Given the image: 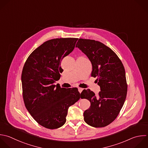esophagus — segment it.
Wrapping results in <instances>:
<instances>
[{
	"instance_id": "obj_1",
	"label": "esophagus",
	"mask_w": 148,
	"mask_h": 148,
	"mask_svg": "<svg viewBox=\"0 0 148 148\" xmlns=\"http://www.w3.org/2000/svg\"><path fill=\"white\" fill-rule=\"evenodd\" d=\"M83 90V89L82 88H80V87L78 88V91H79V92L80 93H81Z\"/></svg>"
}]
</instances>
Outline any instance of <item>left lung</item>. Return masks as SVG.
<instances>
[{
	"label": "left lung",
	"mask_w": 148,
	"mask_h": 148,
	"mask_svg": "<svg viewBox=\"0 0 148 148\" xmlns=\"http://www.w3.org/2000/svg\"><path fill=\"white\" fill-rule=\"evenodd\" d=\"M76 47L91 62V76L97 77L101 91L98 96L90 90H84L81 98L90 101L84 120L94 127H105L118 116L126 98L127 84L124 66L116 53L98 41L79 39Z\"/></svg>",
	"instance_id": "left-lung-1"
}]
</instances>
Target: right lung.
<instances>
[{"mask_svg":"<svg viewBox=\"0 0 148 148\" xmlns=\"http://www.w3.org/2000/svg\"><path fill=\"white\" fill-rule=\"evenodd\" d=\"M77 38H57L45 42L27 58L21 75L26 108L41 125L56 129L66 122L69 107L81 97L77 88L54 85L63 69L61 61L74 49Z\"/></svg>","mask_w":148,"mask_h":148,"instance_id":"obj_1","label":"right lung"}]
</instances>
